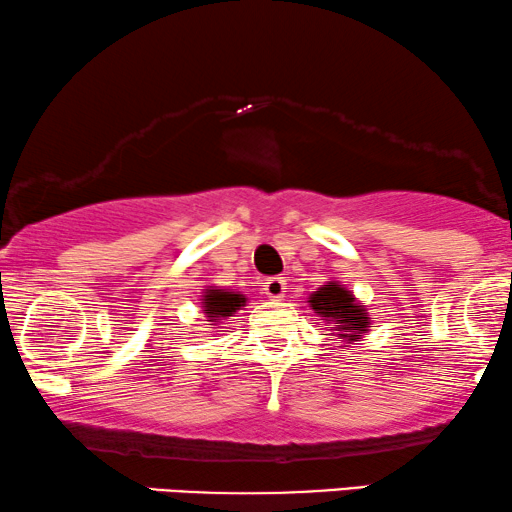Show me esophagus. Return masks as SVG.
I'll return each mask as SVG.
<instances>
[{"label": "esophagus", "mask_w": 512, "mask_h": 512, "mask_svg": "<svg viewBox=\"0 0 512 512\" xmlns=\"http://www.w3.org/2000/svg\"><path fill=\"white\" fill-rule=\"evenodd\" d=\"M264 293H267V298L281 300L283 295H286V279H283V276H272V279H267L264 281Z\"/></svg>", "instance_id": "1"}]
</instances>
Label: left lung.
<instances>
[{
    "instance_id": "1",
    "label": "left lung",
    "mask_w": 512,
    "mask_h": 512,
    "mask_svg": "<svg viewBox=\"0 0 512 512\" xmlns=\"http://www.w3.org/2000/svg\"><path fill=\"white\" fill-rule=\"evenodd\" d=\"M307 303L319 317L326 319V324L331 326V331H336L338 338L355 341L357 336L367 331L369 317L365 305L357 303L355 295L338 281H329L326 286L317 288Z\"/></svg>"
}]
</instances>
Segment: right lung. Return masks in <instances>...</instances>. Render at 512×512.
<instances>
[{"instance_id":"obj_1","label":"right lung","mask_w":512,"mask_h":512,"mask_svg":"<svg viewBox=\"0 0 512 512\" xmlns=\"http://www.w3.org/2000/svg\"><path fill=\"white\" fill-rule=\"evenodd\" d=\"M245 305V295L236 291H226V288L209 286L202 295V312L209 317L207 322H217V319L231 317L233 312Z\"/></svg>"}]
</instances>
